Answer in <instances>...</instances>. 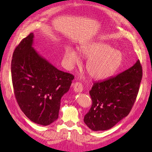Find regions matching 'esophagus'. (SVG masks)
Instances as JSON below:
<instances>
[{
  "label": "esophagus",
  "mask_w": 152,
  "mask_h": 152,
  "mask_svg": "<svg viewBox=\"0 0 152 152\" xmlns=\"http://www.w3.org/2000/svg\"><path fill=\"white\" fill-rule=\"evenodd\" d=\"M73 88L74 91L76 92H82L83 90V85L81 82H76V83H74V84L73 86Z\"/></svg>",
  "instance_id": "obj_1"
}]
</instances>
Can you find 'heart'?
<instances>
[{
  "instance_id": "b5f03b06",
  "label": "heart",
  "mask_w": 152,
  "mask_h": 152,
  "mask_svg": "<svg viewBox=\"0 0 152 152\" xmlns=\"http://www.w3.org/2000/svg\"><path fill=\"white\" fill-rule=\"evenodd\" d=\"M80 53L89 58L86 64V70L91 78L101 80L112 76L120 67L123 54L109 45L102 42H92L79 48ZM65 61L70 66L78 63L80 58L73 49L66 48Z\"/></svg>"
}]
</instances>
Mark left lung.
<instances>
[{
  "mask_svg": "<svg viewBox=\"0 0 152 152\" xmlns=\"http://www.w3.org/2000/svg\"><path fill=\"white\" fill-rule=\"evenodd\" d=\"M142 78L139 60L115 76L93 82L89 91L92 104L84 116L93 131H105L128 115L136 101Z\"/></svg>",
  "mask_w": 152,
  "mask_h": 152,
  "instance_id": "left-lung-1",
  "label": "left lung"
}]
</instances>
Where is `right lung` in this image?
Masks as SVG:
<instances>
[{
	"label": "right lung",
	"instance_id": "1",
	"mask_svg": "<svg viewBox=\"0 0 152 152\" xmlns=\"http://www.w3.org/2000/svg\"><path fill=\"white\" fill-rule=\"evenodd\" d=\"M33 37L30 33L15 48L11 62L12 84L25 115L37 124L48 125L58 118L61 99L74 76L40 56L32 47Z\"/></svg>",
	"mask_w": 152,
	"mask_h": 152
}]
</instances>
